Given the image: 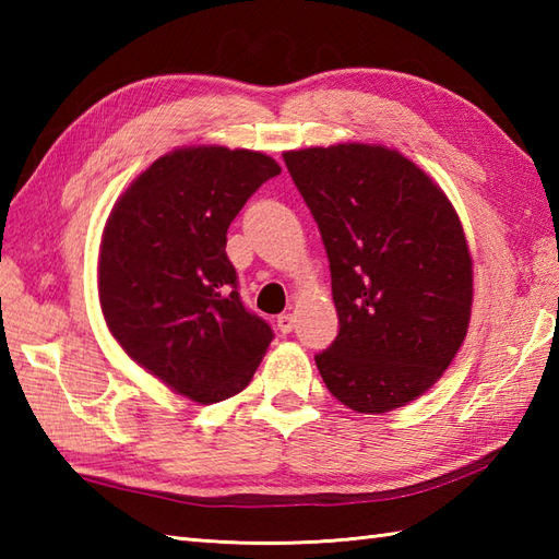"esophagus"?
Instances as JSON below:
<instances>
[{"label": "esophagus", "mask_w": 559, "mask_h": 559, "mask_svg": "<svg viewBox=\"0 0 559 559\" xmlns=\"http://www.w3.org/2000/svg\"><path fill=\"white\" fill-rule=\"evenodd\" d=\"M276 326H278L281 334H290L293 326H295V317H293V314H281V317L276 319Z\"/></svg>", "instance_id": "esophagus-1"}]
</instances>
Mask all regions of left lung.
I'll list each match as a JSON object with an SVG mask.
<instances>
[{"label":"left lung","mask_w":559,"mask_h":559,"mask_svg":"<svg viewBox=\"0 0 559 559\" xmlns=\"http://www.w3.org/2000/svg\"><path fill=\"white\" fill-rule=\"evenodd\" d=\"M322 233L338 336L319 353L326 389L355 413H389L437 384L466 338L473 259L456 209L396 148L286 151Z\"/></svg>","instance_id":"obj_1"}]
</instances>
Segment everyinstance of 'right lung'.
Returning a JSON list of instances; mask_svg holds the SVG:
<instances>
[{"label":"right lung","mask_w":559,"mask_h":559,"mask_svg":"<svg viewBox=\"0 0 559 559\" xmlns=\"http://www.w3.org/2000/svg\"><path fill=\"white\" fill-rule=\"evenodd\" d=\"M278 173L261 151L175 148L124 189L105 221V324L139 367L204 406L240 394L273 338L264 319L245 310L225 235Z\"/></svg>","instance_id":"right-lung-1"}]
</instances>
